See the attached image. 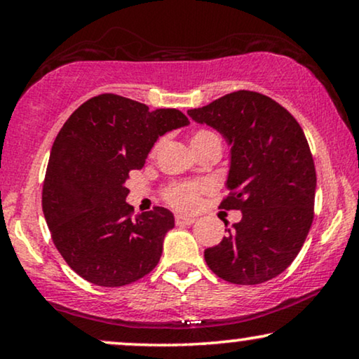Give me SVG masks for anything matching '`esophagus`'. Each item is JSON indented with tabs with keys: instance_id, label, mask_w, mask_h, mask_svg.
<instances>
[{
	"instance_id": "1",
	"label": "esophagus",
	"mask_w": 359,
	"mask_h": 359,
	"mask_svg": "<svg viewBox=\"0 0 359 359\" xmlns=\"http://www.w3.org/2000/svg\"><path fill=\"white\" fill-rule=\"evenodd\" d=\"M175 222H176V225H191V224L196 222V219L194 217H189V215L178 214L175 217Z\"/></svg>"
}]
</instances>
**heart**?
I'll list each match as a JSON object with an SVG mask.
<instances>
[{
	"label": "heart",
	"mask_w": 359,
	"mask_h": 359,
	"mask_svg": "<svg viewBox=\"0 0 359 359\" xmlns=\"http://www.w3.org/2000/svg\"><path fill=\"white\" fill-rule=\"evenodd\" d=\"M209 139H219L214 132L210 130H198L191 139V145L199 144V142L209 140ZM204 189V186L196 184V183H178L170 186L166 189V201L170 204H173L178 209H193L198 204L199 193Z\"/></svg>",
	"instance_id": "1"
}]
</instances>
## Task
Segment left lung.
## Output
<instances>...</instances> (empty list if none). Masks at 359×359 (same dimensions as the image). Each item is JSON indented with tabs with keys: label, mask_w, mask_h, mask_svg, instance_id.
Listing matches in <instances>:
<instances>
[{
	"label": "left lung",
	"mask_w": 359,
	"mask_h": 359,
	"mask_svg": "<svg viewBox=\"0 0 359 359\" xmlns=\"http://www.w3.org/2000/svg\"><path fill=\"white\" fill-rule=\"evenodd\" d=\"M198 124L212 127L230 147L229 196L222 209L242 220L204 259L233 284H259L281 274L301 252L313 219L317 176L299 122L271 97L235 91L189 109Z\"/></svg>",
	"instance_id": "obj_1"
}]
</instances>
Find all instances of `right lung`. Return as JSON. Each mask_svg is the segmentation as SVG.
<instances>
[{"instance_id":"right-lung-1","label":"right lung","mask_w":359,"mask_h":359,"mask_svg":"<svg viewBox=\"0 0 359 359\" xmlns=\"http://www.w3.org/2000/svg\"><path fill=\"white\" fill-rule=\"evenodd\" d=\"M188 124L178 109L149 111L117 95L91 97L63 124L48 158L42 210L57 250L83 279L119 287L158 264L175 217L155 208L132 219L126 181L158 137Z\"/></svg>"}]
</instances>
